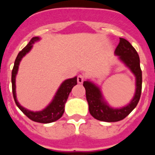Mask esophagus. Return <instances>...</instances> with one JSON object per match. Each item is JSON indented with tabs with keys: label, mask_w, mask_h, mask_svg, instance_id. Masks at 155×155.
<instances>
[{
	"label": "esophagus",
	"mask_w": 155,
	"mask_h": 155,
	"mask_svg": "<svg viewBox=\"0 0 155 155\" xmlns=\"http://www.w3.org/2000/svg\"><path fill=\"white\" fill-rule=\"evenodd\" d=\"M77 80H78V84H81V83H83V81H84V77L81 74L78 75V78H77Z\"/></svg>",
	"instance_id": "1"
}]
</instances>
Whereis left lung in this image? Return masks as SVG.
Returning <instances> with one entry per match:
<instances>
[{"label": "left lung", "instance_id": "8db88e82", "mask_svg": "<svg viewBox=\"0 0 155 155\" xmlns=\"http://www.w3.org/2000/svg\"><path fill=\"white\" fill-rule=\"evenodd\" d=\"M116 55L132 71L136 76L137 89L134 98L128 105L121 109H112L103 101L98 87L89 81H84L86 98L89 105L90 114L96 120L105 122H117L124 120L136 107L139 102L142 90V71L140 66V58L134 46L124 38H120V42L115 50Z\"/></svg>", "mask_w": 155, "mask_h": 155}]
</instances>
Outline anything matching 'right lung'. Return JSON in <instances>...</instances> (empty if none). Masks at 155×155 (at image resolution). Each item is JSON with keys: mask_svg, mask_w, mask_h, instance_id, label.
I'll return each mask as SVG.
<instances>
[{"mask_svg": "<svg viewBox=\"0 0 155 155\" xmlns=\"http://www.w3.org/2000/svg\"><path fill=\"white\" fill-rule=\"evenodd\" d=\"M39 40V37H33L30 40L28 44L25 48H23L22 50L19 52L17 57L15 61L13 70L12 72V93H13V97L15 99L16 105L19 109L24 113L25 116L29 118L32 121L37 122V123H41V124H50L54 121H57V120L61 118L64 113V106L65 103L68 100L70 92L71 91L74 86L77 84V78H74L68 79L65 81L63 82L60 88L57 91L55 97L53 98V102L48 105L45 109L40 112H31L28 109L23 108L20 104L18 102L17 98H16L15 94V76L17 74L18 69L19 63L21 61V58L26 54L31 49L32 44L35 41Z\"/></svg>", "mask_w": 155, "mask_h": 155, "instance_id": "obj_1", "label": "right lung"}]
</instances>
